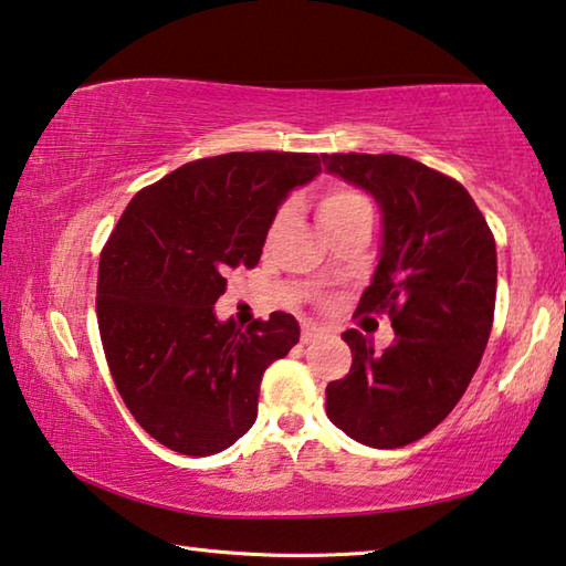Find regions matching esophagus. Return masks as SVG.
Instances as JSON below:
<instances>
[{
    "label": "esophagus",
    "mask_w": 566,
    "mask_h": 566,
    "mask_svg": "<svg viewBox=\"0 0 566 566\" xmlns=\"http://www.w3.org/2000/svg\"><path fill=\"white\" fill-rule=\"evenodd\" d=\"M319 337H323V331L315 325H305L302 327V343H317Z\"/></svg>",
    "instance_id": "34e87169"
}]
</instances>
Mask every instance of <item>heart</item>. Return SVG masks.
I'll use <instances>...</instances> for the list:
<instances>
[{
    "instance_id": "obj_1",
    "label": "heart",
    "mask_w": 566,
    "mask_h": 566,
    "mask_svg": "<svg viewBox=\"0 0 566 566\" xmlns=\"http://www.w3.org/2000/svg\"><path fill=\"white\" fill-rule=\"evenodd\" d=\"M366 210H370V202L366 200V196H360V192L353 188L335 185V188L325 190V196L317 202V221L323 229H327V226L340 223L350 216L366 213Z\"/></svg>"
}]
</instances>
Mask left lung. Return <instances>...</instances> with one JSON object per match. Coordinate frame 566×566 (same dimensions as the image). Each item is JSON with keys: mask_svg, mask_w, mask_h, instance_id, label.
Returning <instances> with one entry per match:
<instances>
[{"mask_svg": "<svg viewBox=\"0 0 566 566\" xmlns=\"http://www.w3.org/2000/svg\"><path fill=\"white\" fill-rule=\"evenodd\" d=\"M325 172L381 210V251L360 312H389L376 353L345 331L353 366L325 389L335 427L378 450L417 442L450 415L483 358L495 312V241L470 192L401 155H323Z\"/></svg>", "mask_w": 566, "mask_h": 566, "instance_id": "left-lung-1", "label": "left lung"}]
</instances>
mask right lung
Wrapping results in <instances>:
<instances>
[{
  "mask_svg": "<svg viewBox=\"0 0 566 566\" xmlns=\"http://www.w3.org/2000/svg\"><path fill=\"white\" fill-rule=\"evenodd\" d=\"M323 172L317 155L231 151L139 190L98 264V331L139 427L190 458L231 447L256 421L264 370L300 340L272 312L241 331L213 305L233 269L256 266L276 210Z\"/></svg>",
  "mask_w": 566,
  "mask_h": 566,
  "instance_id": "add662e5",
  "label": "right lung"
}]
</instances>
